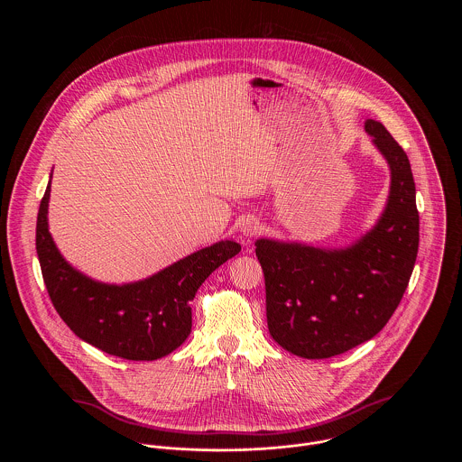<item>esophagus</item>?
<instances>
[{"mask_svg":"<svg viewBox=\"0 0 462 462\" xmlns=\"http://www.w3.org/2000/svg\"><path fill=\"white\" fill-rule=\"evenodd\" d=\"M260 231H262L260 220L254 218V217H247V218H244L242 224H240V235H242L245 240H251V238L256 236Z\"/></svg>","mask_w":462,"mask_h":462,"instance_id":"esophagus-1","label":"esophagus"}]
</instances>
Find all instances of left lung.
Wrapping results in <instances>:
<instances>
[{
  "label": "left lung",
  "mask_w": 462,
  "mask_h": 462,
  "mask_svg": "<svg viewBox=\"0 0 462 462\" xmlns=\"http://www.w3.org/2000/svg\"><path fill=\"white\" fill-rule=\"evenodd\" d=\"M365 130L392 171L377 224L343 249L256 240L270 336L306 359H328L372 339L395 313L416 262L420 215L409 158L379 121L368 119Z\"/></svg>",
  "instance_id": "left-lung-1"
}]
</instances>
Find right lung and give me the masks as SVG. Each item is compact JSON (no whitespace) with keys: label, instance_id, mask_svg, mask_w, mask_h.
<instances>
[{"label":"right lung","instance_id":"add662e5","mask_svg":"<svg viewBox=\"0 0 462 462\" xmlns=\"http://www.w3.org/2000/svg\"><path fill=\"white\" fill-rule=\"evenodd\" d=\"M51 181L37 215V256L50 299L79 339L130 361H154L176 350L192 330L190 302L204 279L242 247L222 240L128 284L94 281L67 263L48 227Z\"/></svg>","mask_w":462,"mask_h":462}]
</instances>
